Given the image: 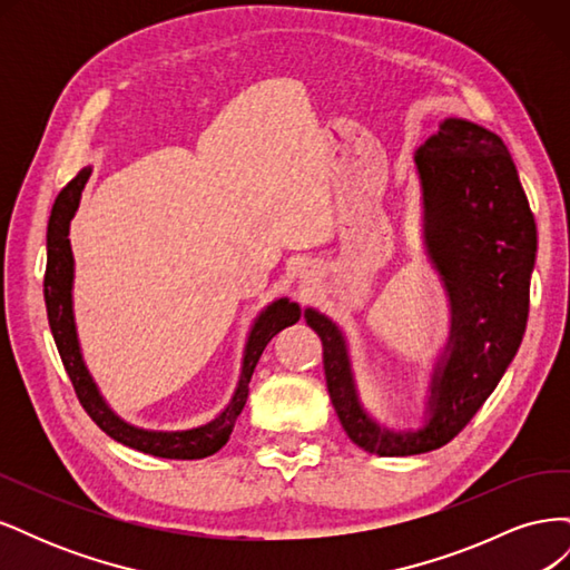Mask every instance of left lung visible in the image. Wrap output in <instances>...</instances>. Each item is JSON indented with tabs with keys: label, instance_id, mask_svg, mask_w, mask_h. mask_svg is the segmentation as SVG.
I'll list each match as a JSON object with an SVG mask.
<instances>
[{
	"label": "left lung",
	"instance_id": "1",
	"mask_svg": "<svg viewBox=\"0 0 570 570\" xmlns=\"http://www.w3.org/2000/svg\"><path fill=\"white\" fill-rule=\"evenodd\" d=\"M421 180L423 247L450 302V337L435 358L419 428L375 421L356 390L342 327L306 306L323 342L325 383L354 444L377 456L440 450L502 381L528 323L538 230L502 137L465 118H444L413 154Z\"/></svg>",
	"mask_w": 570,
	"mask_h": 570
}]
</instances>
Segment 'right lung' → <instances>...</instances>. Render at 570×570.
Listing matches in <instances>:
<instances>
[{"instance_id": "obj_1", "label": "right lung", "mask_w": 570, "mask_h": 570, "mask_svg": "<svg viewBox=\"0 0 570 570\" xmlns=\"http://www.w3.org/2000/svg\"><path fill=\"white\" fill-rule=\"evenodd\" d=\"M90 174L92 168L85 166L80 174L61 189L55 206H51V216L47 223L45 304H47L51 335H55L63 368L68 377H71L82 409L88 411L90 419L116 442L130 446V450L145 452L151 456H161V459L212 456L230 440L235 421L247 404L249 381L258 364V356L264 354L266 344L278 335L283 327L299 321L302 308L297 302L278 297L258 312L245 342L243 368H239L235 392L230 396V402L223 406V411L216 413L212 421H206L197 428H187V430H147L124 421L107 404L105 396H101L95 377L88 371V364H85L80 340H78V327H76V312H73L76 262H73L71 237L68 235H71V220L78 212L82 189Z\"/></svg>"}]
</instances>
